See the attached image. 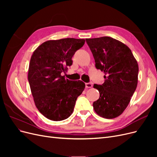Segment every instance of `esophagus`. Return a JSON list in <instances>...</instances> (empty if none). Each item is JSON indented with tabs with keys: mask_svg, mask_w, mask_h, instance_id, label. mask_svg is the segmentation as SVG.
<instances>
[{
	"mask_svg": "<svg viewBox=\"0 0 157 157\" xmlns=\"http://www.w3.org/2000/svg\"><path fill=\"white\" fill-rule=\"evenodd\" d=\"M86 85V88H92V84L91 82H87L85 84Z\"/></svg>",
	"mask_w": 157,
	"mask_h": 157,
	"instance_id": "1",
	"label": "esophagus"
}]
</instances>
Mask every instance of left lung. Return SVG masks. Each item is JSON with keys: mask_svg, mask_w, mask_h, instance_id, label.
Listing matches in <instances>:
<instances>
[{"mask_svg": "<svg viewBox=\"0 0 157 157\" xmlns=\"http://www.w3.org/2000/svg\"><path fill=\"white\" fill-rule=\"evenodd\" d=\"M95 66L105 73V82L94 84L99 98L93 103L94 111L101 117L113 118L123 113L137 85L138 65L128 47L113 38L86 39Z\"/></svg>", "mask_w": 157, "mask_h": 157, "instance_id": "1", "label": "left lung"}]
</instances>
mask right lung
I'll use <instances>...</instances> for the list:
<instances>
[{
	"label": "right lung",
	"instance_id": "right-lung-1",
	"mask_svg": "<svg viewBox=\"0 0 157 157\" xmlns=\"http://www.w3.org/2000/svg\"><path fill=\"white\" fill-rule=\"evenodd\" d=\"M84 39L66 38L48 40L33 52L28 80L38 110L54 121L67 118L73 113L77 98L84 90L82 80L65 79L61 73L72 65L75 53Z\"/></svg>",
	"mask_w": 157,
	"mask_h": 157
}]
</instances>
